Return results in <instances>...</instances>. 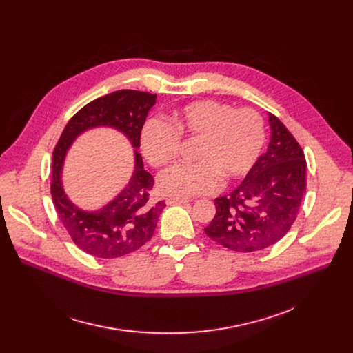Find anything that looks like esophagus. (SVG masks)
Instances as JSON below:
<instances>
[{
  "instance_id": "obj_1",
  "label": "esophagus",
  "mask_w": 353,
  "mask_h": 353,
  "mask_svg": "<svg viewBox=\"0 0 353 353\" xmlns=\"http://www.w3.org/2000/svg\"><path fill=\"white\" fill-rule=\"evenodd\" d=\"M190 203V199L187 198H168L166 199V205H177V204H187Z\"/></svg>"
}]
</instances>
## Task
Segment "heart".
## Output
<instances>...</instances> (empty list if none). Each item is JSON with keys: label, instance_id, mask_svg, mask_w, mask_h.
Here are the masks:
<instances>
[{"label": "heart", "instance_id": "1", "mask_svg": "<svg viewBox=\"0 0 353 353\" xmlns=\"http://www.w3.org/2000/svg\"><path fill=\"white\" fill-rule=\"evenodd\" d=\"M180 137L198 138L195 163H177L158 177L159 190L169 196L208 194L219 187L221 176H245L259 161L265 143L263 117L253 109H234L216 100H196L173 112L169 124L148 120L139 135L143 158L152 166L172 162Z\"/></svg>", "mask_w": 353, "mask_h": 353}]
</instances>
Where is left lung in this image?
Segmentation results:
<instances>
[{
    "label": "left lung",
    "instance_id": "1",
    "mask_svg": "<svg viewBox=\"0 0 353 353\" xmlns=\"http://www.w3.org/2000/svg\"><path fill=\"white\" fill-rule=\"evenodd\" d=\"M268 123L267 152L237 188L215 199L216 214L205 228L210 239L236 253H253L281 240L306 191L303 150L278 117L268 113Z\"/></svg>",
    "mask_w": 353,
    "mask_h": 353
}]
</instances>
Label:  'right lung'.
<instances>
[{"label":"right lung","instance_id":"add662e5","mask_svg":"<svg viewBox=\"0 0 353 353\" xmlns=\"http://www.w3.org/2000/svg\"><path fill=\"white\" fill-rule=\"evenodd\" d=\"M157 94L138 90H117L83 106L65 125L53 152L52 196L65 230L86 254L117 259L142 247L154 236L165 201H149L154 177L145 169L139 135ZM113 128L121 132L134 149V170L126 187L106 206L86 212L75 206L62 185V169L69 148L83 132L93 128Z\"/></svg>","mask_w":353,"mask_h":353}]
</instances>
